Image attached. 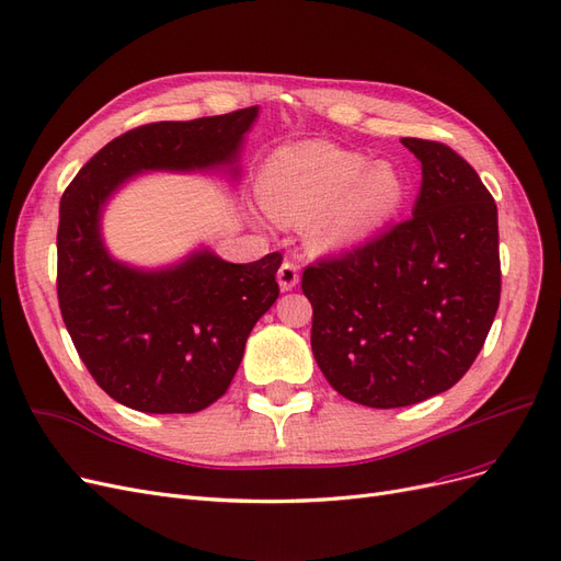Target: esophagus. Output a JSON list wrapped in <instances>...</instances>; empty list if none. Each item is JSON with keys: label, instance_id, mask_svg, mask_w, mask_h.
I'll return each instance as SVG.
<instances>
[{"label": "esophagus", "instance_id": "34e87169", "mask_svg": "<svg viewBox=\"0 0 561 561\" xmlns=\"http://www.w3.org/2000/svg\"><path fill=\"white\" fill-rule=\"evenodd\" d=\"M297 283H299V268H297V264L283 262L280 268H278V285H280V290H283V293L293 290V287H295Z\"/></svg>", "mask_w": 561, "mask_h": 561}]
</instances>
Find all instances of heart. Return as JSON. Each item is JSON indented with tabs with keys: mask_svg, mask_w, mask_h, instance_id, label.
I'll return each instance as SVG.
<instances>
[{
	"mask_svg": "<svg viewBox=\"0 0 561 561\" xmlns=\"http://www.w3.org/2000/svg\"><path fill=\"white\" fill-rule=\"evenodd\" d=\"M260 194L278 222L304 225L316 217L313 239L344 248L367 239L400 210L407 180L393 163H371L363 151L311 140L271 154Z\"/></svg>",
	"mask_w": 561,
	"mask_h": 561,
	"instance_id": "obj_1",
	"label": "heart"
}]
</instances>
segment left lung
<instances>
[{
  "mask_svg": "<svg viewBox=\"0 0 561 561\" xmlns=\"http://www.w3.org/2000/svg\"><path fill=\"white\" fill-rule=\"evenodd\" d=\"M400 142L421 161L412 217L301 274L320 371L336 393L375 410L451 388L482 351L501 301L494 196L445 142Z\"/></svg>",
  "mask_w": 561,
  "mask_h": 561,
  "instance_id": "1",
  "label": "left lung"
}]
</instances>
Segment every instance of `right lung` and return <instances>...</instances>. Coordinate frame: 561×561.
I'll list each match as a JSON object with an SVG mask.
<instances>
[{
    "instance_id": "obj_1",
    "label": "right lung",
    "mask_w": 561,
    "mask_h": 561,
    "mask_svg": "<svg viewBox=\"0 0 561 561\" xmlns=\"http://www.w3.org/2000/svg\"><path fill=\"white\" fill-rule=\"evenodd\" d=\"M260 107L157 122L107 142L67 184L58 225V304L79 358L110 398L147 414H194L227 393L245 342L278 299L280 252L229 264L203 250L138 271L100 241V208L140 171L236 161Z\"/></svg>"
}]
</instances>
